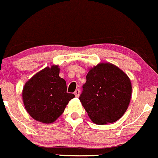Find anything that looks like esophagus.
I'll use <instances>...</instances> for the list:
<instances>
[{"label": "esophagus", "mask_w": 158, "mask_h": 158, "mask_svg": "<svg viewBox=\"0 0 158 158\" xmlns=\"http://www.w3.org/2000/svg\"><path fill=\"white\" fill-rule=\"evenodd\" d=\"M80 93H81V91H80L79 89H77V90H75V92H74V95L77 97H78L80 96Z\"/></svg>", "instance_id": "34e87169"}]
</instances>
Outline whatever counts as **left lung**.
<instances>
[{
  "mask_svg": "<svg viewBox=\"0 0 158 158\" xmlns=\"http://www.w3.org/2000/svg\"><path fill=\"white\" fill-rule=\"evenodd\" d=\"M80 101L94 123L106 125L119 119L129 105L131 83L127 74L111 63L89 69Z\"/></svg>",
  "mask_w": 158,
  "mask_h": 158,
  "instance_id": "8db88e82",
  "label": "left lung"
}]
</instances>
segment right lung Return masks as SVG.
Instances as JSON below:
<instances>
[{"mask_svg": "<svg viewBox=\"0 0 158 158\" xmlns=\"http://www.w3.org/2000/svg\"><path fill=\"white\" fill-rule=\"evenodd\" d=\"M59 71L56 64L45 68L28 80L23 88L26 110L40 123H54L74 97L67 93L66 81L59 77Z\"/></svg>", "mask_w": 158, "mask_h": 158, "instance_id": "1", "label": "right lung"}]
</instances>
